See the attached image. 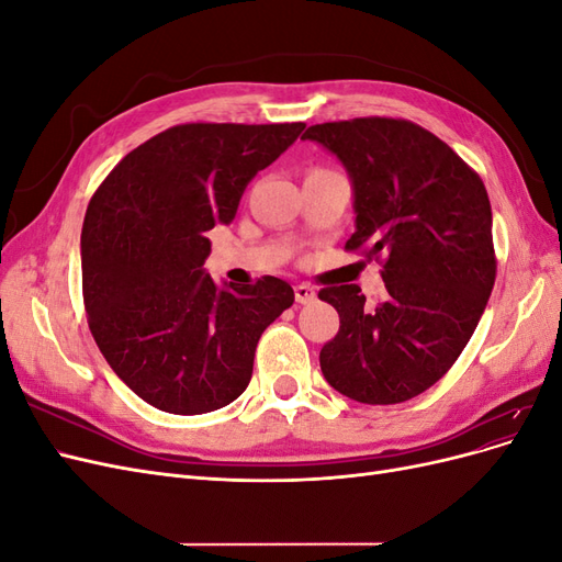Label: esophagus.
<instances>
[{
  "mask_svg": "<svg viewBox=\"0 0 562 562\" xmlns=\"http://www.w3.org/2000/svg\"><path fill=\"white\" fill-rule=\"evenodd\" d=\"M295 300L300 304H312L316 300V291L307 283H300V285H295Z\"/></svg>",
  "mask_w": 562,
  "mask_h": 562,
  "instance_id": "esophagus-1",
  "label": "esophagus"
}]
</instances>
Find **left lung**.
Wrapping results in <instances>:
<instances>
[{
	"mask_svg": "<svg viewBox=\"0 0 562 562\" xmlns=\"http://www.w3.org/2000/svg\"><path fill=\"white\" fill-rule=\"evenodd\" d=\"M302 138L347 168L356 213L347 248L384 255L378 307L353 283L318 293L339 314L318 356L323 378L368 405L415 398L462 353L495 285L485 184L443 140L405 119L316 124Z\"/></svg>",
	"mask_w": 562,
	"mask_h": 562,
	"instance_id": "8db88e82",
	"label": "left lung"
}]
</instances>
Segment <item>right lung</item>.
<instances>
[{
  "label": "right lung",
  "mask_w": 562,
  "mask_h": 562,
  "mask_svg": "<svg viewBox=\"0 0 562 562\" xmlns=\"http://www.w3.org/2000/svg\"><path fill=\"white\" fill-rule=\"evenodd\" d=\"M304 124H182L114 166L81 229L83 307L98 349L133 394L173 415L239 398L258 339L291 304V283L217 285L203 269L258 171Z\"/></svg>",
  "instance_id": "1"
}]
</instances>
